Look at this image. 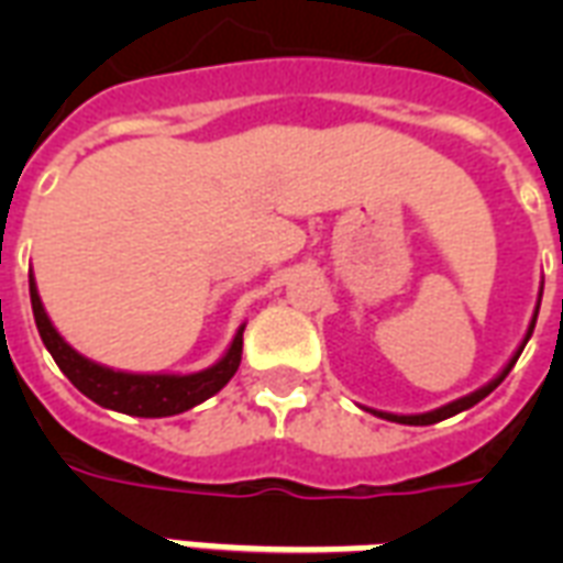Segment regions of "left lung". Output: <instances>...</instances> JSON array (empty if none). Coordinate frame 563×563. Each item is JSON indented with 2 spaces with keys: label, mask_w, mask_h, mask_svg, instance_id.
I'll use <instances>...</instances> for the list:
<instances>
[{
  "label": "left lung",
  "mask_w": 563,
  "mask_h": 563,
  "mask_svg": "<svg viewBox=\"0 0 563 563\" xmlns=\"http://www.w3.org/2000/svg\"><path fill=\"white\" fill-rule=\"evenodd\" d=\"M541 291H543V289H541ZM538 309H541V298H538V307H534L532 324H529V330H526V339H523V344H520V347H517V353H515V356H511V360H508V365H506V368L499 371V374L494 376V379H490L488 385H482V388H476V391H473V394H467V397H459V400L446 402V406H441V409L423 411V415H391V411H376V409H371V411H374L376 418L394 420V423H406V427H429V423H438V420H446V418H453V415H459V411H464V409H471V406H476V402H479V400H485V397H488V394L494 391V388H497V385L503 383V379H506V376H508V371L515 368V362L520 360V353H523L526 342H529V339H532L534 321H538Z\"/></svg>",
  "instance_id": "1"
}]
</instances>
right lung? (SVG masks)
<instances>
[{
	"label": "right lung",
	"instance_id": "add662e5",
	"mask_svg": "<svg viewBox=\"0 0 563 563\" xmlns=\"http://www.w3.org/2000/svg\"><path fill=\"white\" fill-rule=\"evenodd\" d=\"M29 291H31V309H34V321H37V333L57 362V368L64 371L66 379L87 394L92 402H99L104 409L122 411V415H134V418H169L180 411L192 409L203 402L212 394H219L230 383V376L236 374L239 362H242V333L245 324L239 327L228 353L221 356L216 365L195 374H128V371H113L108 365L87 360L75 351L73 344L64 342V335L57 333L55 324L48 321L43 300L37 295V283L34 274H29Z\"/></svg>",
	"mask_w": 563,
	"mask_h": 563
}]
</instances>
